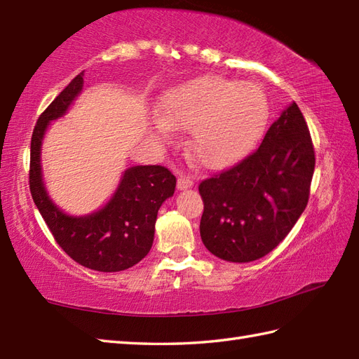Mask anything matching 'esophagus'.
<instances>
[{
    "instance_id": "34e87169",
    "label": "esophagus",
    "mask_w": 359,
    "mask_h": 359,
    "mask_svg": "<svg viewBox=\"0 0 359 359\" xmlns=\"http://www.w3.org/2000/svg\"><path fill=\"white\" fill-rule=\"evenodd\" d=\"M193 185H194V180H193L191 175L185 174V172H182V174L179 175V179H177V188H179V189L191 188Z\"/></svg>"
}]
</instances>
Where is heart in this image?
I'll use <instances>...</instances> for the list:
<instances>
[{
  "instance_id": "b5f03b06",
  "label": "heart",
  "mask_w": 359,
  "mask_h": 359,
  "mask_svg": "<svg viewBox=\"0 0 359 359\" xmlns=\"http://www.w3.org/2000/svg\"><path fill=\"white\" fill-rule=\"evenodd\" d=\"M165 117L177 128H191L188 149L205 166L220 168L238 160L264 133L270 104L253 83L205 75L175 86L163 100ZM160 133L171 128L158 121Z\"/></svg>"
}]
</instances>
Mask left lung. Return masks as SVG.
I'll return each instance as SVG.
<instances>
[{"label": "left lung", "instance_id": "8db88e82", "mask_svg": "<svg viewBox=\"0 0 359 359\" xmlns=\"http://www.w3.org/2000/svg\"><path fill=\"white\" fill-rule=\"evenodd\" d=\"M313 171V142L293 103L269 128L256 151L201 182L205 247L230 262L269 255L306 210Z\"/></svg>", "mask_w": 359, "mask_h": 359}]
</instances>
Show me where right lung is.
Returning a JSON list of instances; mask_svg holds the SVG:
<instances>
[{
    "label": "right lung",
    "mask_w": 359,
    "mask_h": 359,
    "mask_svg": "<svg viewBox=\"0 0 359 359\" xmlns=\"http://www.w3.org/2000/svg\"><path fill=\"white\" fill-rule=\"evenodd\" d=\"M81 88L83 72L38 117L30 140L29 188L53 239L67 256L90 270L121 271L149 253L158 208L174 194L175 177L162 165L133 166L100 211L72 217L58 210L43 185L41 140L49 121L63 116Z\"/></svg>",
    "instance_id": "add662e5"
}]
</instances>
